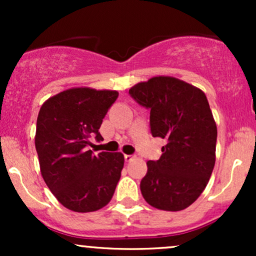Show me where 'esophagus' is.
Returning <instances> with one entry per match:
<instances>
[{"label": "esophagus", "instance_id": "1", "mask_svg": "<svg viewBox=\"0 0 256 256\" xmlns=\"http://www.w3.org/2000/svg\"><path fill=\"white\" fill-rule=\"evenodd\" d=\"M134 155H124V158H125V161L126 162H130V161H132L134 160Z\"/></svg>", "mask_w": 256, "mask_h": 256}]
</instances>
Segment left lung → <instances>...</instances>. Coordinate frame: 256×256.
<instances>
[{
    "mask_svg": "<svg viewBox=\"0 0 256 256\" xmlns=\"http://www.w3.org/2000/svg\"><path fill=\"white\" fill-rule=\"evenodd\" d=\"M150 110L152 137L167 140L160 158L148 161L140 192L158 210H185L208 184L216 164V125L207 98L198 88L173 77H154L128 90Z\"/></svg>",
    "mask_w": 256,
    "mask_h": 256,
    "instance_id": "obj_1",
    "label": "left lung"
}]
</instances>
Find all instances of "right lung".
I'll use <instances>...</instances> for the list:
<instances>
[{
  "label": "right lung",
  "mask_w": 256,
  "mask_h": 256,
  "mask_svg": "<svg viewBox=\"0 0 256 256\" xmlns=\"http://www.w3.org/2000/svg\"><path fill=\"white\" fill-rule=\"evenodd\" d=\"M118 91L73 88L44 102L37 118L34 144L42 177L64 207L86 213L113 198L122 170V152L88 149L89 138L102 140V120Z\"/></svg>",
  "instance_id": "add662e5"
}]
</instances>
